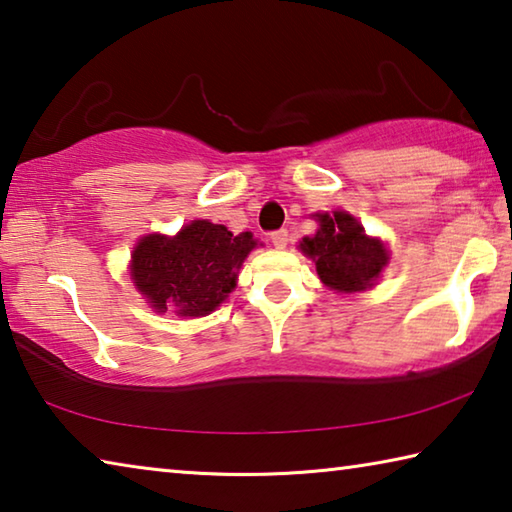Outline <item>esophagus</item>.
Returning <instances> with one entry per match:
<instances>
[{
  "label": "esophagus",
  "instance_id": "obj_1",
  "mask_svg": "<svg viewBox=\"0 0 512 512\" xmlns=\"http://www.w3.org/2000/svg\"><path fill=\"white\" fill-rule=\"evenodd\" d=\"M271 241H273L275 248H284V246H287V241H289V230L280 228V230L271 232Z\"/></svg>",
  "mask_w": 512,
  "mask_h": 512
}]
</instances>
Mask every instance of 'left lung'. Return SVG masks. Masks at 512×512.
Masks as SVG:
<instances>
[{"label": "left lung", "instance_id": "1", "mask_svg": "<svg viewBox=\"0 0 512 512\" xmlns=\"http://www.w3.org/2000/svg\"><path fill=\"white\" fill-rule=\"evenodd\" d=\"M316 216L320 228L314 237L302 239L300 248L316 262L320 280L345 293L370 289L388 262L386 248L366 237L363 225L350 214Z\"/></svg>", "mask_w": 512, "mask_h": 512}]
</instances>
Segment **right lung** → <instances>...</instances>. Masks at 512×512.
I'll use <instances>...</instances> for the list:
<instances>
[{"mask_svg":"<svg viewBox=\"0 0 512 512\" xmlns=\"http://www.w3.org/2000/svg\"><path fill=\"white\" fill-rule=\"evenodd\" d=\"M257 244L250 232L194 221L176 237L149 235L133 253L135 287L158 311L205 316L235 289L237 271Z\"/></svg>","mask_w":512,"mask_h":512,"instance_id":"1","label":"right lung"}]
</instances>
